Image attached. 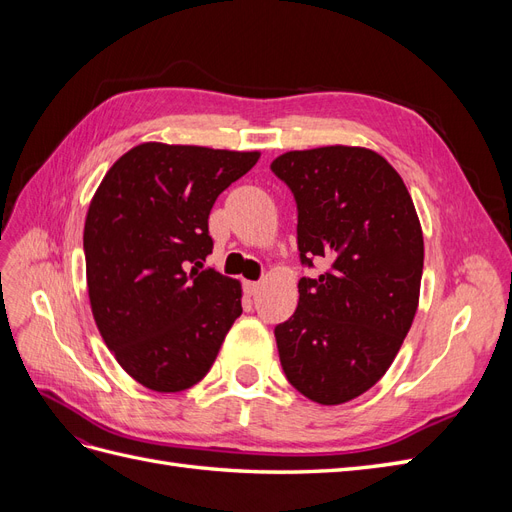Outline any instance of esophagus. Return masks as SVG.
<instances>
[{
  "label": "esophagus",
  "mask_w": 512,
  "mask_h": 512,
  "mask_svg": "<svg viewBox=\"0 0 512 512\" xmlns=\"http://www.w3.org/2000/svg\"><path fill=\"white\" fill-rule=\"evenodd\" d=\"M243 290H245L247 297H256L258 290H260V284H258V282H245V284H243Z\"/></svg>",
  "instance_id": "esophagus-1"
}]
</instances>
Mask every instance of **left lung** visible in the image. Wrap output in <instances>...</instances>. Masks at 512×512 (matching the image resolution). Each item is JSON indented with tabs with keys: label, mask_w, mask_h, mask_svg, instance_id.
I'll use <instances>...</instances> for the list:
<instances>
[{
	"label": "left lung",
	"mask_w": 512,
	"mask_h": 512,
	"mask_svg": "<svg viewBox=\"0 0 512 512\" xmlns=\"http://www.w3.org/2000/svg\"><path fill=\"white\" fill-rule=\"evenodd\" d=\"M271 170L297 203L299 305L275 327L282 369L307 399L337 406L391 367L408 335L423 277V230L397 170L363 147L288 151Z\"/></svg>",
	"instance_id": "8db88e82"
}]
</instances>
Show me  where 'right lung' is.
Returning a JSON list of instances; mask_svg holds the SVG:
<instances>
[{
	"label": "right lung",
	"instance_id": "1",
	"mask_svg": "<svg viewBox=\"0 0 512 512\" xmlns=\"http://www.w3.org/2000/svg\"><path fill=\"white\" fill-rule=\"evenodd\" d=\"M258 151L143 143L91 200L83 250L89 303L117 363L151 391L207 376L243 307L241 284L203 269L211 207Z\"/></svg>",
	"mask_w": 512,
	"mask_h": 512
}]
</instances>
